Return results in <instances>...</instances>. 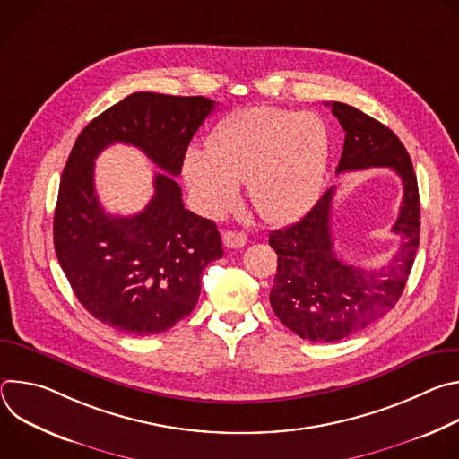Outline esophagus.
<instances>
[{
    "label": "esophagus",
    "mask_w": 459,
    "mask_h": 459,
    "mask_svg": "<svg viewBox=\"0 0 459 459\" xmlns=\"http://www.w3.org/2000/svg\"><path fill=\"white\" fill-rule=\"evenodd\" d=\"M223 243L229 248H241L247 245V236L238 230H227V232H223Z\"/></svg>",
    "instance_id": "1"
}]
</instances>
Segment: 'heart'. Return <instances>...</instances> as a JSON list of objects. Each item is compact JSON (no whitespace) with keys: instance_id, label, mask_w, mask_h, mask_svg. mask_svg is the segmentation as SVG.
<instances>
[{"instance_id":"heart-1","label":"heart","mask_w":459,"mask_h":459,"mask_svg":"<svg viewBox=\"0 0 459 459\" xmlns=\"http://www.w3.org/2000/svg\"><path fill=\"white\" fill-rule=\"evenodd\" d=\"M329 149V128L317 114L250 107L214 128L207 151L190 149L183 174L209 216L225 214L239 198V183H248L259 216L283 223L316 202Z\"/></svg>"}]
</instances>
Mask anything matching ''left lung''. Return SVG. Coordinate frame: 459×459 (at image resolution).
Segmentation results:
<instances>
[{"label":"left lung","instance_id":"1","mask_svg":"<svg viewBox=\"0 0 459 459\" xmlns=\"http://www.w3.org/2000/svg\"><path fill=\"white\" fill-rule=\"evenodd\" d=\"M331 108L345 130L338 174L390 167L402 178L403 202L392 225L402 245L379 269H359L338 257L331 229L336 186L323 192L299 221L271 232L269 245L278 254L273 310L294 334L321 343L349 338L394 308L420 245V192L407 149L388 126L365 112L340 101Z\"/></svg>","mask_w":459,"mask_h":459}]
</instances>
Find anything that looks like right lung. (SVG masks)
<instances>
[{
    "label": "right lung",
    "mask_w": 459,
    "mask_h": 459,
    "mask_svg": "<svg viewBox=\"0 0 459 459\" xmlns=\"http://www.w3.org/2000/svg\"><path fill=\"white\" fill-rule=\"evenodd\" d=\"M216 103L204 96L134 92L80 133L63 169L54 248L80 303L128 336L169 331L198 303L204 269L223 255L214 221L183 207L179 176L195 130ZM114 143L133 144L171 176L134 217H112L93 186V160Z\"/></svg>",
    "instance_id": "right-lung-1"
}]
</instances>
